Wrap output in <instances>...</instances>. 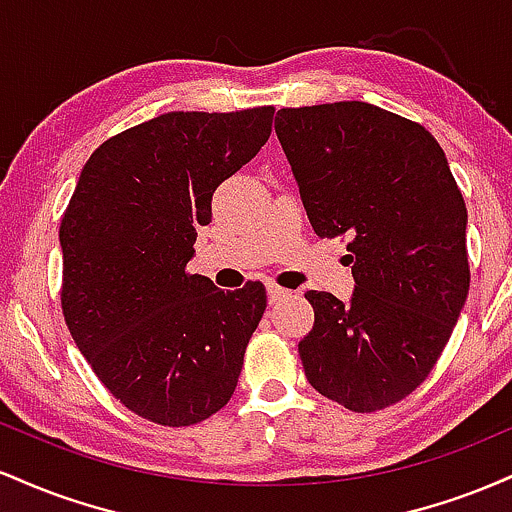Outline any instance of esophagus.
Wrapping results in <instances>:
<instances>
[{
    "mask_svg": "<svg viewBox=\"0 0 512 512\" xmlns=\"http://www.w3.org/2000/svg\"><path fill=\"white\" fill-rule=\"evenodd\" d=\"M289 296H291V291L281 289V286H276V284H267V298H269V303H272V305L286 301Z\"/></svg>",
    "mask_w": 512,
    "mask_h": 512,
    "instance_id": "esophagus-1",
    "label": "esophagus"
}]
</instances>
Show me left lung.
<instances>
[{"mask_svg":"<svg viewBox=\"0 0 512 512\" xmlns=\"http://www.w3.org/2000/svg\"><path fill=\"white\" fill-rule=\"evenodd\" d=\"M276 137L320 238L349 236L354 293L308 291V383L385 409L436 366L469 291L467 207L431 132L361 101L281 108Z\"/></svg>","mask_w":512,"mask_h":512,"instance_id":"left-lung-1","label":"left lung"}]
</instances>
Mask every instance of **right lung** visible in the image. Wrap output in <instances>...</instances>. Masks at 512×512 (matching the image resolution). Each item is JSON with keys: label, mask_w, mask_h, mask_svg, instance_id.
<instances>
[{"label": "right lung", "mask_w": 512, "mask_h": 512, "mask_svg": "<svg viewBox=\"0 0 512 512\" xmlns=\"http://www.w3.org/2000/svg\"><path fill=\"white\" fill-rule=\"evenodd\" d=\"M272 117L192 110L125 129L93 151L64 211V322L98 380L154 424H199L238 385L267 291H221L185 267L211 195L257 156Z\"/></svg>", "instance_id": "obj_1"}]
</instances>
